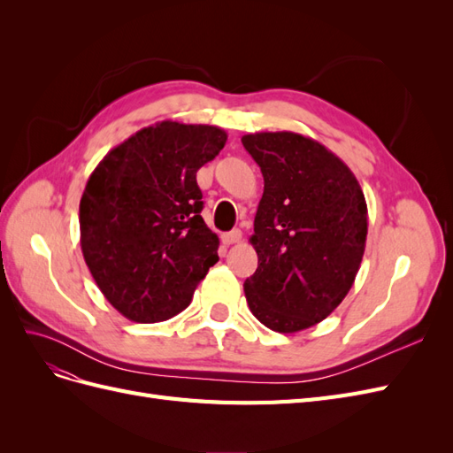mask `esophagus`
Returning a JSON list of instances; mask_svg holds the SVG:
<instances>
[{
    "mask_svg": "<svg viewBox=\"0 0 453 453\" xmlns=\"http://www.w3.org/2000/svg\"><path fill=\"white\" fill-rule=\"evenodd\" d=\"M223 243L225 245H232V243H238L242 240V230H230V232H225V234L221 236Z\"/></svg>",
    "mask_w": 453,
    "mask_h": 453,
    "instance_id": "34e87169",
    "label": "esophagus"
}]
</instances>
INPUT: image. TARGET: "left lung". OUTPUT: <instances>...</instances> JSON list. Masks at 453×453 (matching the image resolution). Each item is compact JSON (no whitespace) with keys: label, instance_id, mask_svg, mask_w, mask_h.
<instances>
[{"label":"left lung","instance_id":"obj_1","mask_svg":"<svg viewBox=\"0 0 453 453\" xmlns=\"http://www.w3.org/2000/svg\"><path fill=\"white\" fill-rule=\"evenodd\" d=\"M265 177L250 238L258 266L243 291L276 333L304 331L346 298L365 255L368 217L357 177L325 145L295 132L242 138Z\"/></svg>","mask_w":453,"mask_h":453}]
</instances>
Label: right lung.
<instances>
[{"instance_id":"right-lung-1","label":"right lung","mask_w":453,"mask_h":453,"mask_svg":"<svg viewBox=\"0 0 453 453\" xmlns=\"http://www.w3.org/2000/svg\"><path fill=\"white\" fill-rule=\"evenodd\" d=\"M225 143L217 127L162 120L109 150L90 173L79 203L81 250L127 319L158 323L183 311L219 260L196 172Z\"/></svg>"}]
</instances>
